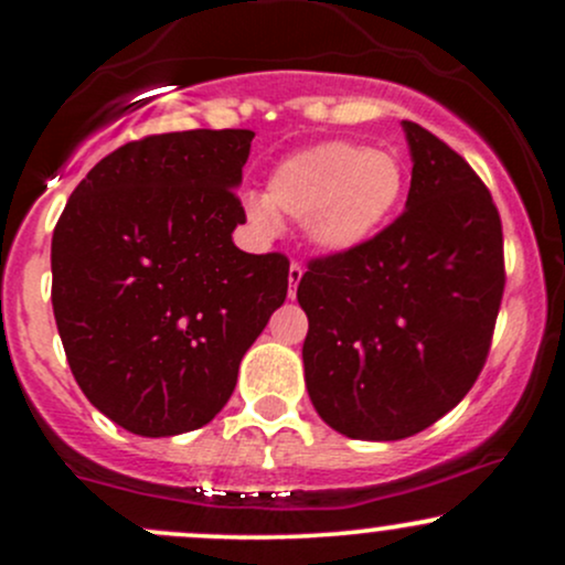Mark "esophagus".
Wrapping results in <instances>:
<instances>
[{
    "mask_svg": "<svg viewBox=\"0 0 565 565\" xmlns=\"http://www.w3.org/2000/svg\"><path fill=\"white\" fill-rule=\"evenodd\" d=\"M305 274V268L300 263H291L289 265V297L297 295V284H300V278Z\"/></svg>",
    "mask_w": 565,
    "mask_h": 565,
    "instance_id": "obj_1",
    "label": "esophagus"
}]
</instances>
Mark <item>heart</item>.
Instances as JSON below:
<instances>
[{
    "label": "heart",
    "mask_w": 565,
    "mask_h": 565,
    "mask_svg": "<svg viewBox=\"0 0 565 565\" xmlns=\"http://www.w3.org/2000/svg\"><path fill=\"white\" fill-rule=\"evenodd\" d=\"M404 185V164L395 153L327 140L284 159L270 172L265 199L246 201V215L263 231H276V215L305 220L316 246L348 252L391 220Z\"/></svg>",
    "instance_id": "obj_1"
}]
</instances>
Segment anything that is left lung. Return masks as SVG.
<instances>
[{"label": "left lung", "mask_w": 565, "mask_h": 565, "mask_svg": "<svg viewBox=\"0 0 565 565\" xmlns=\"http://www.w3.org/2000/svg\"><path fill=\"white\" fill-rule=\"evenodd\" d=\"M406 210L348 252L308 260L305 385L348 438L398 440L451 412L489 359L504 295L502 220L476 170L425 127Z\"/></svg>", "instance_id": "8db88e82"}]
</instances>
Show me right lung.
<instances>
[{"mask_svg":"<svg viewBox=\"0 0 565 565\" xmlns=\"http://www.w3.org/2000/svg\"><path fill=\"white\" fill-rule=\"evenodd\" d=\"M252 129L129 140L71 193L53 231V310L89 404L135 436L196 430L289 289L281 252L249 255L236 188Z\"/></svg>","mask_w":565,"mask_h":565,"instance_id":"obj_1","label":"right lung"}]
</instances>
